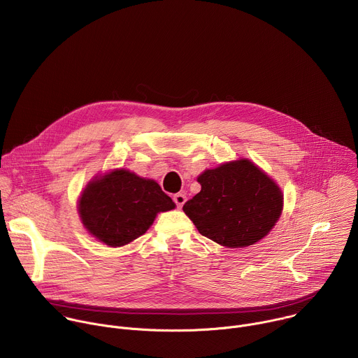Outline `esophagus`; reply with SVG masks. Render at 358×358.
<instances>
[{"label":"esophagus","mask_w":358,"mask_h":358,"mask_svg":"<svg viewBox=\"0 0 358 358\" xmlns=\"http://www.w3.org/2000/svg\"><path fill=\"white\" fill-rule=\"evenodd\" d=\"M173 199H174V202H176V206H177V208H181V207L184 206V202L187 201V196H185L184 194L178 192V194H176V195L173 196Z\"/></svg>","instance_id":"esophagus-1"}]
</instances>
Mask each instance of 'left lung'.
Returning <instances> with one entry per match:
<instances>
[{
    "mask_svg": "<svg viewBox=\"0 0 358 358\" xmlns=\"http://www.w3.org/2000/svg\"><path fill=\"white\" fill-rule=\"evenodd\" d=\"M198 182L201 191L182 210L201 235L222 246L253 245L269 234L282 214L280 188L246 159L206 170Z\"/></svg>",
    "mask_w": 358,
    "mask_h": 358,
    "instance_id": "1",
    "label": "left lung"
}]
</instances>
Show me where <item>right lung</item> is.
I'll return each instance as SVG.
<instances>
[{
    "label": "right lung",
    "instance_id": "right-lung-1",
    "mask_svg": "<svg viewBox=\"0 0 358 358\" xmlns=\"http://www.w3.org/2000/svg\"><path fill=\"white\" fill-rule=\"evenodd\" d=\"M78 208L89 234L116 248L145 234L156 215L176 208V203L155 180L120 169L90 181Z\"/></svg>",
    "mask_w": 358,
    "mask_h": 358
}]
</instances>
